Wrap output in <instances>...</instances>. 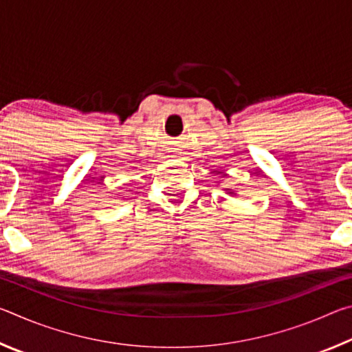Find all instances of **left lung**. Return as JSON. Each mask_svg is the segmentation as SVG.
Instances as JSON below:
<instances>
[{"label": "left lung", "instance_id": "left-lung-1", "mask_svg": "<svg viewBox=\"0 0 352 352\" xmlns=\"http://www.w3.org/2000/svg\"><path fill=\"white\" fill-rule=\"evenodd\" d=\"M225 189H226V190H228V188H225ZM226 194H230V195H236V190H231V189H230V190H228V192H226Z\"/></svg>", "mask_w": 352, "mask_h": 352}]
</instances>
